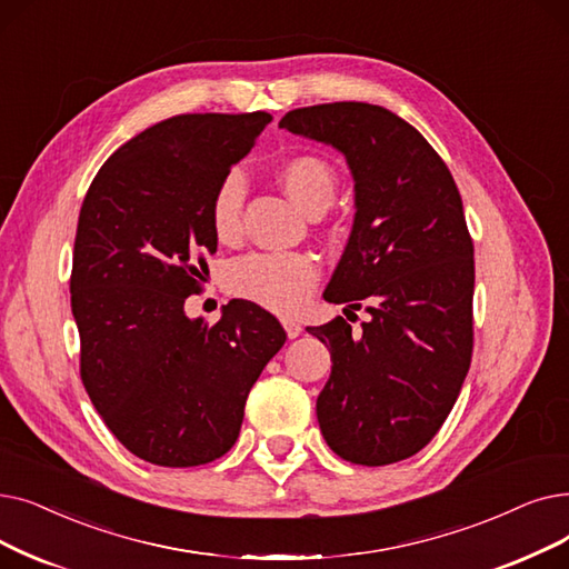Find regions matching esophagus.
<instances>
[{
	"label": "esophagus",
	"mask_w": 569,
	"mask_h": 569,
	"mask_svg": "<svg viewBox=\"0 0 569 569\" xmlns=\"http://www.w3.org/2000/svg\"><path fill=\"white\" fill-rule=\"evenodd\" d=\"M283 328H286V335H288L290 339L302 335V326L298 323V320H292V318H283Z\"/></svg>",
	"instance_id": "34e87169"
}]
</instances>
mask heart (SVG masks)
Listing matches in <instances>:
<instances>
[{
    "label": "heart",
    "mask_w": 569,
    "mask_h": 569,
    "mask_svg": "<svg viewBox=\"0 0 569 569\" xmlns=\"http://www.w3.org/2000/svg\"><path fill=\"white\" fill-rule=\"evenodd\" d=\"M290 200L302 211L320 213L337 192V171L316 156H295L279 169ZM246 181L237 169L218 181L209 202V223L218 241L230 243L241 232ZM320 279V264L309 253H249L226 271V286L234 298L249 300L274 313L300 311Z\"/></svg>",
    "instance_id": "b5f03b06"
}]
</instances>
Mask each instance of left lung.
Returning a JSON list of instances; mask_svg holds the SVG:
<instances>
[{"instance_id": "left-lung-1", "label": "left lung", "mask_w": 569, "mask_h": 569, "mask_svg": "<svg viewBox=\"0 0 569 569\" xmlns=\"http://www.w3.org/2000/svg\"><path fill=\"white\" fill-rule=\"evenodd\" d=\"M279 128L335 146L356 181L353 230L323 298L365 305L369 320L358 332L341 316L307 328L332 356L320 432L356 465L411 458L447 421L472 362L475 243L458 186L426 137L377 104L295 109Z\"/></svg>"}]
</instances>
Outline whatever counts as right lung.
<instances>
[{
  "instance_id": "obj_1",
  "label": "right lung",
  "mask_w": 569,
  "mask_h": 569,
  "mask_svg": "<svg viewBox=\"0 0 569 569\" xmlns=\"http://www.w3.org/2000/svg\"><path fill=\"white\" fill-rule=\"evenodd\" d=\"M269 113H181L143 130L102 164L79 213L71 311L81 381L116 439L160 467L226 456L246 398L286 332L253 302L190 320L218 239L211 194L251 151Z\"/></svg>"
}]
</instances>
